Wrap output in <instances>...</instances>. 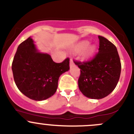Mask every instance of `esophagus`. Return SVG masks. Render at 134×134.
Wrapping results in <instances>:
<instances>
[{"label":"esophagus","mask_w":134,"mask_h":134,"mask_svg":"<svg viewBox=\"0 0 134 134\" xmlns=\"http://www.w3.org/2000/svg\"><path fill=\"white\" fill-rule=\"evenodd\" d=\"M74 65V62L73 59L72 58H70V66H72Z\"/></svg>","instance_id":"esophagus-1"}]
</instances>
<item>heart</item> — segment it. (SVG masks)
Returning <instances> with one entry per match:
<instances>
[{
	"label": "heart",
	"instance_id": "obj_1",
	"mask_svg": "<svg viewBox=\"0 0 134 134\" xmlns=\"http://www.w3.org/2000/svg\"><path fill=\"white\" fill-rule=\"evenodd\" d=\"M89 42L88 41H83L80 43L77 46V49L80 51L84 50L83 56L85 58H90L95 54V51H96V47L93 45L90 46V47H87L88 46Z\"/></svg>",
	"mask_w": 134,
	"mask_h": 134
}]
</instances>
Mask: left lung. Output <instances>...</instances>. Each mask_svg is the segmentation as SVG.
<instances>
[{
	"label": "left lung",
	"mask_w": 134,
	"mask_h": 134,
	"mask_svg": "<svg viewBox=\"0 0 134 134\" xmlns=\"http://www.w3.org/2000/svg\"><path fill=\"white\" fill-rule=\"evenodd\" d=\"M99 52L90 60L75 61L80 68L78 86L88 98L100 99L115 89L121 72V62L116 46L106 38L98 36Z\"/></svg>",
	"instance_id": "left-lung-1"
}]
</instances>
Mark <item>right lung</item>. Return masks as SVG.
<instances>
[{
	"mask_svg": "<svg viewBox=\"0 0 134 134\" xmlns=\"http://www.w3.org/2000/svg\"><path fill=\"white\" fill-rule=\"evenodd\" d=\"M69 65V58L56 63L49 54L38 52L30 37L18 47L12 70L18 90L30 99L43 100L55 93L58 78Z\"/></svg>",
	"mask_w": 134,
	"mask_h": 134,
	"instance_id": "1",
	"label": "right lung"
}]
</instances>
